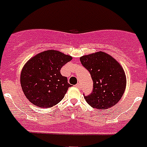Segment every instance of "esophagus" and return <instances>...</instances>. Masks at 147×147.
I'll list each match as a JSON object with an SVG mask.
<instances>
[{
	"mask_svg": "<svg viewBox=\"0 0 147 147\" xmlns=\"http://www.w3.org/2000/svg\"><path fill=\"white\" fill-rule=\"evenodd\" d=\"M76 87H77L78 89H80V88H81L80 84V83H77V84H76Z\"/></svg>",
	"mask_w": 147,
	"mask_h": 147,
	"instance_id": "esophagus-1",
	"label": "esophagus"
}]
</instances>
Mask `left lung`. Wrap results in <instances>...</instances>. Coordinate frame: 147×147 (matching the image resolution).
Listing matches in <instances>:
<instances>
[{"label": "left lung", "instance_id": "left-lung-1", "mask_svg": "<svg viewBox=\"0 0 147 147\" xmlns=\"http://www.w3.org/2000/svg\"><path fill=\"white\" fill-rule=\"evenodd\" d=\"M80 62L93 81L92 93L84 96L86 102L98 109H107L117 104L126 88V76L121 64L102 51L82 56Z\"/></svg>", "mask_w": 147, "mask_h": 147}]
</instances>
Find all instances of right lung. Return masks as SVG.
Listing matches in <instances>:
<instances>
[{"label": "right lung", "mask_w": 147, "mask_h": 147, "mask_svg": "<svg viewBox=\"0 0 147 147\" xmlns=\"http://www.w3.org/2000/svg\"><path fill=\"white\" fill-rule=\"evenodd\" d=\"M72 60L70 55L48 50L35 55L22 69L21 87L28 100L41 108L57 105L70 86L61 69Z\"/></svg>", "instance_id": "obj_1"}]
</instances>
